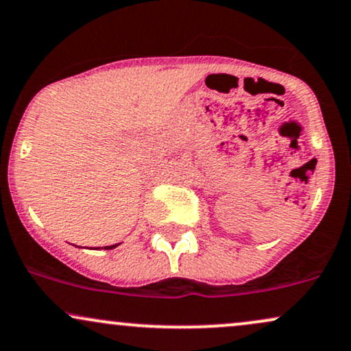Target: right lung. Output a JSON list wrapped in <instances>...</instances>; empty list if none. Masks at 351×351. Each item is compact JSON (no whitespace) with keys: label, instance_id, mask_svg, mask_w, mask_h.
Masks as SVG:
<instances>
[{"label":"right lung","instance_id":"right-lung-1","mask_svg":"<svg viewBox=\"0 0 351 351\" xmlns=\"http://www.w3.org/2000/svg\"><path fill=\"white\" fill-rule=\"evenodd\" d=\"M118 245H119V243H118ZM118 245H112V246H105V247H104V250H113V247H117Z\"/></svg>","mask_w":351,"mask_h":351}]
</instances>
